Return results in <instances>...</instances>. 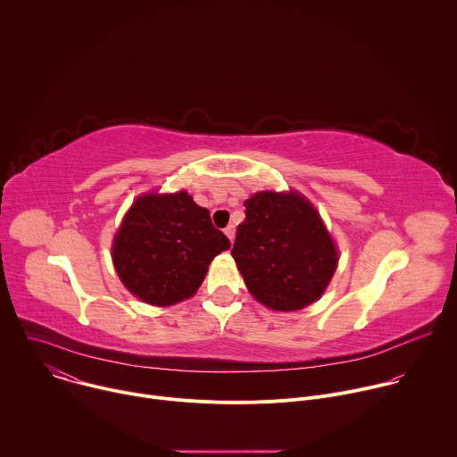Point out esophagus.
Wrapping results in <instances>:
<instances>
[{"mask_svg":"<svg viewBox=\"0 0 457 457\" xmlns=\"http://www.w3.org/2000/svg\"><path fill=\"white\" fill-rule=\"evenodd\" d=\"M224 233L228 235V238L233 242L235 240V226L233 224H229L226 229H224Z\"/></svg>","mask_w":457,"mask_h":457,"instance_id":"34e87169","label":"esophagus"}]
</instances>
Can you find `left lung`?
I'll use <instances>...</instances> for the list:
<instances>
[{"mask_svg": "<svg viewBox=\"0 0 457 457\" xmlns=\"http://www.w3.org/2000/svg\"><path fill=\"white\" fill-rule=\"evenodd\" d=\"M231 249L251 296L291 312L316 302L338 268V245L314 204L296 189L256 191Z\"/></svg>", "mask_w": 457, "mask_h": 457, "instance_id": "1", "label": "left lung"}]
</instances>
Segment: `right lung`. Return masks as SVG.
Wrapping results in <instances>:
<instances>
[{
	"mask_svg": "<svg viewBox=\"0 0 457 457\" xmlns=\"http://www.w3.org/2000/svg\"><path fill=\"white\" fill-rule=\"evenodd\" d=\"M229 247L210 212L186 189H150L124 213L112 240V262L136 298L170 307L197 293L212 260Z\"/></svg>",
	"mask_w": 457,
	"mask_h": 457,
	"instance_id": "obj_1",
	"label": "right lung"
}]
</instances>
